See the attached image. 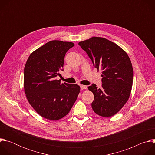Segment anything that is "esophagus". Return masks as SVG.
<instances>
[{
    "instance_id": "obj_1",
    "label": "esophagus",
    "mask_w": 155,
    "mask_h": 155,
    "mask_svg": "<svg viewBox=\"0 0 155 155\" xmlns=\"http://www.w3.org/2000/svg\"><path fill=\"white\" fill-rule=\"evenodd\" d=\"M80 88H81V90H87V86H86V85H82V84H81L80 85Z\"/></svg>"
}]
</instances>
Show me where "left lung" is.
Masks as SVG:
<instances>
[{
    "instance_id": "left-lung-1",
    "label": "left lung",
    "mask_w": 155,
    "mask_h": 155,
    "mask_svg": "<svg viewBox=\"0 0 155 155\" xmlns=\"http://www.w3.org/2000/svg\"><path fill=\"white\" fill-rule=\"evenodd\" d=\"M78 45L91 59L94 67L102 71V88L95 84L88 86L94 96L93 111L110 117L117 114L128 101L133 82V69L126 51L105 38L93 37Z\"/></svg>"
}]
</instances>
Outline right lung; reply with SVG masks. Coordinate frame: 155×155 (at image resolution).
Here are the masks:
<instances>
[{
  "label": "right lung",
  "mask_w": 155,
  "mask_h": 155,
  "mask_svg": "<svg viewBox=\"0 0 155 155\" xmlns=\"http://www.w3.org/2000/svg\"><path fill=\"white\" fill-rule=\"evenodd\" d=\"M74 43L52 40L33 51L24 72V89L29 103L41 117L56 121L67 115L80 93L77 84L56 80L63 71L64 57Z\"/></svg>",
  "instance_id": "add662e5"
}]
</instances>
